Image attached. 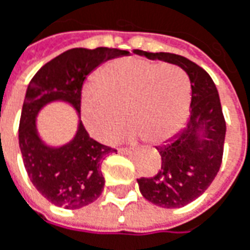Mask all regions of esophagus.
Instances as JSON below:
<instances>
[{"mask_svg":"<svg viewBox=\"0 0 250 250\" xmlns=\"http://www.w3.org/2000/svg\"><path fill=\"white\" fill-rule=\"evenodd\" d=\"M120 152H122V154H133L134 151L130 149V148H120Z\"/></svg>","mask_w":250,"mask_h":250,"instance_id":"esophagus-1","label":"esophagus"}]
</instances>
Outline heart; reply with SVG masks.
Returning a JSON list of instances; mask_svg holds the SVG:
<instances>
[{
  "label": "heart",
  "mask_w": 250,
  "mask_h": 250,
  "mask_svg": "<svg viewBox=\"0 0 250 250\" xmlns=\"http://www.w3.org/2000/svg\"><path fill=\"white\" fill-rule=\"evenodd\" d=\"M190 92L189 75L178 65L125 57L104 65L96 83L86 86L82 114L95 138L112 141L123 128L127 109L133 122L127 136L159 144L185 122Z\"/></svg>",
  "instance_id": "b5f03b06"
}]
</instances>
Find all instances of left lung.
Masks as SVG:
<instances>
[{"mask_svg": "<svg viewBox=\"0 0 250 250\" xmlns=\"http://www.w3.org/2000/svg\"><path fill=\"white\" fill-rule=\"evenodd\" d=\"M149 60L179 65L191 83L190 116L173 138L157 146L162 164L152 178L137 179L146 200L164 208H179L201 196L217 176L224 154L225 119L211 77L189 59L172 53L134 50Z\"/></svg>", "mask_w": 250, "mask_h": 250, "instance_id": "left-lung-1", "label": "left lung"}]
</instances>
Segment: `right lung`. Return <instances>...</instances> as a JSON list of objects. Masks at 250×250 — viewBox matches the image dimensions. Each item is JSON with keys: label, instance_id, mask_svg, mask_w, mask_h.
Returning <instances> with one entry per match:
<instances>
[{"label": "right lung", "instance_id": "right-lung-1", "mask_svg": "<svg viewBox=\"0 0 250 250\" xmlns=\"http://www.w3.org/2000/svg\"><path fill=\"white\" fill-rule=\"evenodd\" d=\"M127 50L71 49L46 62L29 82L19 122V146L29 179L54 206L77 210L96 200L104 186L102 162L116 152L89 137L80 120L75 137L65 146H46L38 134L36 116L54 101L81 112L83 81L102 62L127 56Z\"/></svg>", "mask_w": 250, "mask_h": 250}]
</instances>
